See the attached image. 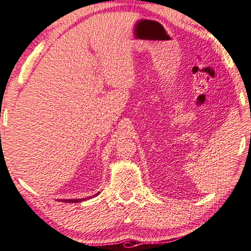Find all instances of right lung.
Returning <instances> with one entry per match:
<instances>
[{
    "instance_id": "right-lung-1",
    "label": "right lung",
    "mask_w": 251,
    "mask_h": 251,
    "mask_svg": "<svg viewBox=\"0 0 251 251\" xmlns=\"http://www.w3.org/2000/svg\"><path fill=\"white\" fill-rule=\"evenodd\" d=\"M99 192H97L94 196H98ZM93 196V197H94ZM89 198H92V197H89ZM87 198H83V199H63V200H59V201H62V202H73V203H76V202H81V201L85 200Z\"/></svg>"
}]
</instances>
